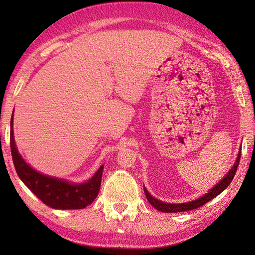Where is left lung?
<instances>
[{
  "label": "left lung",
  "instance_id": "obj_1",
  "mask_svg": "<svg viewBox=\"0 0 255 255\" xmlns=\"http://www.w3.org/2000/svg\"><path fill=\"white\" fill-rule=\"evenodd\" d=\"M240 156H241V148H240L239 152H238V156H237V160L235 162L234 166H232L231 170L227 173V175L224 176L223 180L216 184L213 188H210L208 193H205V195H203V196H200L199 198L195 199V200H192V202L182 203V204H170V203L162 202V200H159L155 197H153L152 195H151L147 191V188L143 186L145 197H147L148 202L151 204V206H153L155 209H158L159 211H162V213H181V211L196 209V208L200 207V206L205 205L206 203H208L209 200L215 198L216 196H218L221 192H224L225 189L230 185L232 178L235 177L238 166H239Z\"/></svg>",
  "mask_w": 255,
  "mask_h": 255
}]
</instances>
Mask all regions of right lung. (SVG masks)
<instances>
[{
  "label": "right lung",
  "mask_w": 255,
  "mask_h": 255,
  "mask_svg": "<svg viewBox=\"0 0 255 255\" xmlns=\"http://www.w3.org/2000/svg\"><path fill=\"white\" fill-rule=\"evenodd\" d=\"M13 115L10 118V152L15 170L25 185L42 203L53 209H82L93 203L100 192L104 165H102L95 174L84 183H71L63 178L52 177L36 171L26 163L16 148Z\"/></svg>",
  "instance_id": "right-lung-1"
}]
</instances>
